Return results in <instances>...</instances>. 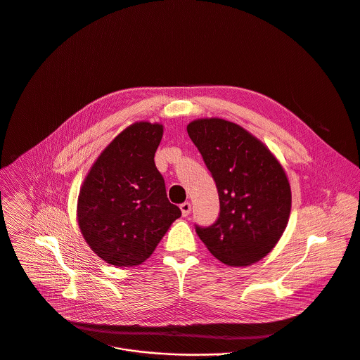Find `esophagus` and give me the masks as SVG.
<instances>
[{
  "label": "esophagus",
  "instance_id": "esophagus-1",
  "mask_svg": "<svg viewBox=\"0 0 360 360\" xmlns=\"http://www.w3.org/2000/svg\"><path fill=\"white\" fill-rule=\"evenodd\" d=\"M180 210H181L183 217H187L190 214V211H191V204L188 201H186V202L180 204Z\"/></svg>",
  "mask_w": 360,
  "mask_h": 360
}]
</instances>
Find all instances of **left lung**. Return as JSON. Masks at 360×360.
Masks as SVG:
<instances>
[{
  "mask_svg": "<svg viewBox=\"0 0 360 360\" xmlns=\"http://www.w3.org/2000/svg\"><path fill=\"white\" fill-rule=\"evenodd\" d=\"M193 143L217 184L219 215L195 225L207 249L228 266L263 259L281 238L290 217L291 190L271 152L242 127L202 118L187 125Z\"/></svg>",
  "mask_w": 360,
  "mask_h": 360,
  "instance_id": "left-lung-1",
  "label": "left lung"
}]
</instances>
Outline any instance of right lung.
Here are the masks:
<instances>
[{"label": "right lung", "instance_id": "right-lung-1", "mask_svg": "<svg viewBox=\"0 0 360 360\" xmlns=\"http://www.w3.org/2000/svg\"><path fill=\"white\" fill-rule=\"evenodd\" d=\"M162 136L160 124H132L103 150L82 186L80 231L94 253L110 264H141L181 217L155 165Z\"/></svg>", "mask_w": 360, "mask_h": 360}]
</instances>
